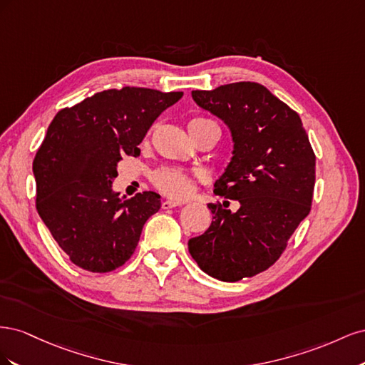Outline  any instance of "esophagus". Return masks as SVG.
<instances>
[{
	"label": "esophagus",
	"instance_id": "esophagus-1",
	"mask_svg": "<svg viewBox=\"0 0 365 365\" xmlns=\"http://www.w3.org/2000/svg\"><path fill=\"white\" fill-rule=\"evenodd\" d=\"M178 205H182V202H181V201H175V200H168V201H164V202L161 204V207H163L164 210L178 207Z\"/></svg>",
	"mask_w": 365,
	"mask_h": 365
}]
</instances>
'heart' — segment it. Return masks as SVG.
Returning <instances> with one entry per match:
<instances>
[{"label": "heart", "mask_w": 365, "mask_h": 365, "mask_svg": "<svg viewBox=\"0 0 365 365\" xmlns=\"http://www.w3.org/2000/svg\"><path fill=\"white\" fill-rule=\"evenodd\" d=\"M204 120V118H195ZM152 182L157 189L169 196L181 197L192 189V180L184 170L176 168H161L152 173Z\"/></svg>", "instance_id": "1"}]
</instances>
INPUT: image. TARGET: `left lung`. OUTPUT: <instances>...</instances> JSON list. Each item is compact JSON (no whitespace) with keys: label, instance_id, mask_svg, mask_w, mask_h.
I'll return each instance as SVG.
<instances>
[{"label":"left lung","instance_id":"obj_1","mask_svg":"<svg viewBox=\"0 0 365 365\" xmlns=\"http://www.w3.org/2000/svg\"><path fill=\"white\" fill-rule=\"evenodd\" d=\"M197 106L219 117L233 137V158L215 193L239 202L208 204L213 220L189 240L200 268L222 282L252 277L279 260L311 212L315 153L294 109L256 82L192 91Z\"/></svg>","mask_w":365,"mask_h":365}]
</instances>
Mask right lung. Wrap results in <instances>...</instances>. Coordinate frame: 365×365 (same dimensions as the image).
I'll use <instances>...</instances> for the list:
<instances>
[{
    "instance_id": "right-lung-1",
    "label": "right lung",
    "mask_w": 365,
    "mask_h": 365,
    "mask_svg": "<svg viewBox=\"0 0 365 365\" xmlns=\"http://www.w3.org/2000/svg\"><path fill=\"white\" fill-rule=\"evenodd\" d=\"M182 93L125 86L105 90L54 115L33 160L36 210L77 267L114 271L134 254L143 225L157 213L155 192L130 200L113 190L123 155L137 148L157 117Z\"/></svg>"
}]
</instances>
